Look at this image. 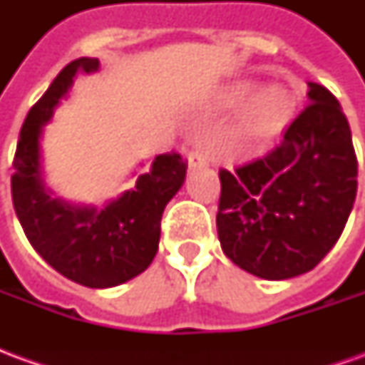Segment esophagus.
<instances>
[{
    "label": "esophagus",
    "instance_id": "esophagus-1",
    "mask_svg": "<svg viewBox=\"0 0 365 365\" xmlns=\"http://www.w3.org/2000/svg\"><path fill=\"white\" fill-rule=\"evenodd\" d=\"M187 164H190L191 170L205 166V164H207V156L201 150H197V148H193V150H191L190 154H187Z\"/></svg>",
    "mask_w": 365,
    "mask_h": 365
}]
</instances>
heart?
Segmentation results:
<instances>
[{"instance_id":"1","label":"heart","mask_w":365,"mask_h":365,"mask_svg":"<svg viewBox=\"0 0 365 365\" xmlns=\"http://www.w3.org/2000/svg\"><path fill=\"white\" fill-rule=\"evenodd\" d=\"M297 96L287 88L274 86L254 97L242 120V135L248 138L277 135L293 117Z\"/></svg>"}]
</instances>
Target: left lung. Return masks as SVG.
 Listing matches in <instances>:
<instances>
[{"label": "left lung", "instance_id": "8db88e82", "mask_svg": "<svg viewBox=\"0 0 365 365\" xmlns=\"http://www.w3.org/2000/svg\"><path fill=\"white\" fill-rule=\"evenodd\" d=\"M309 101L260 158L221 170L217 232L248 274L289 279L336 245L356 199L358 160L338 99L309 82Z\"/></svg>", "mask_w": 365, "mask_h": 365}]
</instances>
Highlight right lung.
Segmentation results:
<instances>
[{"instance_id":"add662e5","label":"right lung","mask_w":365,"mask_h":365,"mask_svg":"<svg viewBox=\"0 0 365 365\" xmlns=\"http://www.w3.org/2000/svg\"><path fill=\"white\" fill-rule=\"evenodd\" d=\"M97 58H78L60 72L21 127L13 160L11 197L29 242L68 279L105 289L133 279L158 252L160 221L168 201L183 185L187 164L178 152L160 154L133 190L103 209L80 207L52 197L41 166L43 127L82 70L91 74Z\"/></svg>"}]
</instances>
